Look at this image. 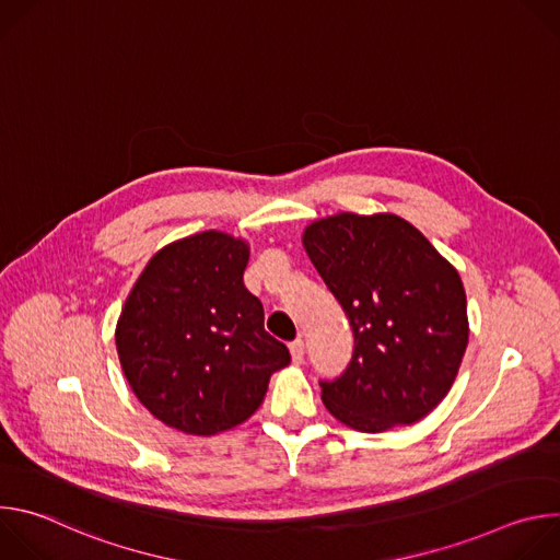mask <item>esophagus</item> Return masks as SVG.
<instances>
[{
	"mask_svg": "<svg viewBox=\"0 0 560 560\" xmlns=\"http://www.w3.org/2000/svg\"><path fill=\"white\" fill-rule=\"evenodd\" d=\"M290 354H292V363L301 365L303 363V354H305V348H303V341L296 339L290 343Z\"/></svg>",
	"mask_w": 560,
	"mask_h": 560,
	"instance_id": "esophagus-1",
	"label": "esophagus"
}]
</instances>
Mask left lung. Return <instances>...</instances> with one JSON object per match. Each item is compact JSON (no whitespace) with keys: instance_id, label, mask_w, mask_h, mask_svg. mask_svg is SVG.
I'll return each instance as SVG.
<instances>
[{"instance_id":"1","label":"left lung","mask_w":560,"mask_h":560,"mask_svg":"<svg viewBox=\"0 0 560 560\" xmlns=\"http://www.w3.org/2000/svg\"><path fill=\"white\" fill-rule=\"evenodd\" d=\"M301 242L354 335L343 376L322 383L328 412L365 434L425 419L450 392L469 339L458 270L392 212L314 219Z\"/></svg>"}]
</instances>
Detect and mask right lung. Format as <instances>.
<instances>
[{
    "instance_id": "1",
    "label": "right lung",
    "mask_w": 560,
    "mask_h": 560,
    "mask_svg": "<svg viewBox=\"0 0 560 560\" xmlns=\"http://www.w3.org/2000/svg\"><path fill=\"white\" fill-rule=\"evenodd\" d=\"M248 259V238L197 232L159 248L126 296L115 328L124 376L173 430L214 436L242 425L290 363L244 285Z\"/></svg>"
}]
</instances>
